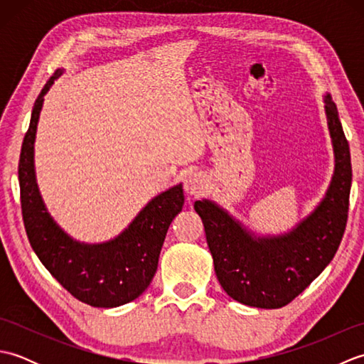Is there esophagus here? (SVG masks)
Instances as JSON below:
<instances>
[{"instance_id": "1", "label": "esophagus", "mask_w": 364, "mask_h": 364, "mask_svg": "<svg viewBox=\"0 0 364 364\" xmlns=\"http://www.w3.org/2000/svg\"><path fill=\"white\" fill-rule=\"evenodd\" d=\"M184 191H186L189 196L194 197L202 196L206 191L205 178L200 173H191L189 176H186V180H184Z\"/></svg>"}]
</instances>
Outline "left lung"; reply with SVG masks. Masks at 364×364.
<instances>
[{"label":"left lung","mask_w":364,"mask_h":364,"mask_svg":"<svg viewBox=\"0 0 364 364\" xmlns=\"http://www.w3.org/2000/svg\"><path fill=\"white\" fill-rule=\"evenodd\" d=\"M323 102L335 173L319 206L292 231L257 237L214 202L198 200L194 205L218 280L231 299L244 305L266 310L288 305L328 266L341 244L352 184L350 150L336 105L330 95Z\"/></svg>","instance_id":"obj_1"}]
</instances>
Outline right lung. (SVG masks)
Returning a JSON list of instances; mask_svg holds the SVG:
<instances>
[{
    "mask_svg": "<svg viewBox=\"0 0 364 364\" xmlns=\"http://www.w3.org/2000/svg\"><path fill=\"white\" fill-rule=\"evenodd\" d=\"M60 75L63 70L54 72L37 97L23 139L18 161L23 223L38 259L73 297L90 306H120L141 296L156 274L168 225L184 205L183 188L176 184L154 197L112 241L82 244L64 233L46 211L34 173V139L43 95Z\"/></svg>",
    "mask_w": 364,
    "mask_h": 364,
    "instance_id": "add662e5",
    "label": "right lung"
}]
</instances>
